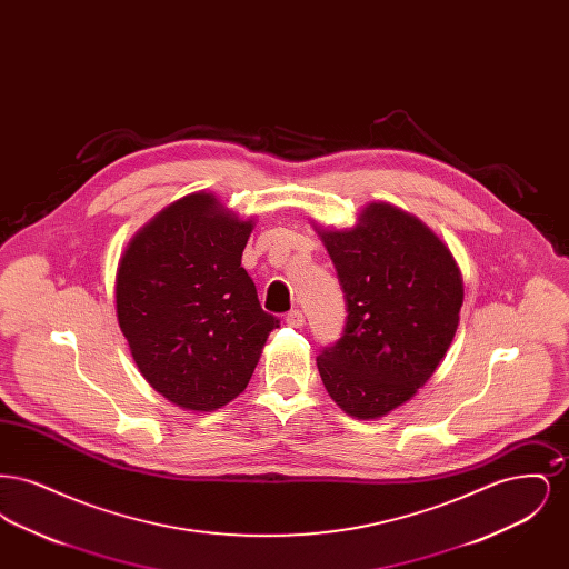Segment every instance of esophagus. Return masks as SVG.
I'll use <instances>...</instances> for the list:
<instances>
[{
	"label": "esophagus",
	"instance_id": "obj_1",
	"mask_svg": "<svg viewBox=\"0 0 569 569\" xmlns=\"http://www.w3.org/2000/svg\"><path fill=\"white\" fill-rule=\"evenodd\" d=\"M286 322L290 326H302L305 325V316H302V311L300 309H292V311H288L286 313Z\"/></svg>",
	"mask_w": 569,
	"mask_h": 569
}]
</instances>
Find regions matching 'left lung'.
Masks as SVG:
<instances>
[{"label": "left lung", "instance_id": "obj_1", "mask_svg": "<svg viewBox=\"0 0 569 569\" xmlns=\"http://www.w3.org/2000/svg\"><path fill=\"white\" fill-rule=\"evenodd\" d=\"M322 239L348 316L318 371L337 406L379 418L409 401L448 352L462 305L459 269L425 223L386 202Z\"/></svg>", "mask_w": 569, "mask_h": 569}]
</instances>
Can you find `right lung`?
<instances>
[{
    "mask_svg": "<svg viewBox=\"0 0 569 569\" xmlns=\"http://www.w3.org/2000/svg\"><path fill=\"white\" fill-rule=\"evenodd\" d=\"M251 226L213 196L191 193L144 226L121 258L119 326L140 373L177 406L211 411L239 397L279 328L241 267Z\"/></svg>",
    "mask_w": 569,
    "mask_h": 569,
    "instance_id": "1",
    "label": "right lung"
}]
</instances>
